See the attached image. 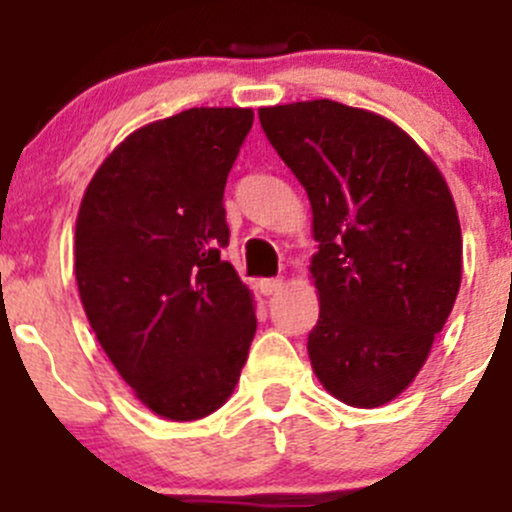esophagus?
<instances>
[{
    "label": "esophagus",
    "mask_w": 512,
    "mask_h": 512,
    "mask_svg": "<svg viewBox=\"0 0 512 512\" xmlns=\"http://www.w3.org/2000/svg\"><path fill=\"white\" fill-rule=\"evenodd\" d=\"M282 287H285V280H282V277H272V280L257 282V289H260V294H265V297L282 292Z\"/></svg>",
    "instance_id": "esophagus-1"
}]
</instances>
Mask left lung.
<instances>
[{
    "mask_svg": "<svg viewBox=\"0 0 512 512\" xmlns=\"http://www.w3.org/2000/svg\"><path fill=\"white\" fill-rule=\"evenodd\" d=\"M257 113L312 205L314 374L356 409L389 404L426 364L461 287L463 237L446 178L379 113L329 98Z\"/></svg>",
    "mask_w": 512,
    "mask_h": 512,
    "instance_id": "8db88e82",
    "label": "left lung"
}]
</instances>
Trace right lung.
<instances>
[{
    "instance_id": "obj_1",
    "label": "right lung",
    "mask_w": 512,
    "mask_h": 512,
    "mask_svg": "<svg viewBox=\"0 0 512 512\" xmlns=\"http://www.w3.org/2000/svg\"><path fill=\"white\" fill-rule=\"evenodd\" d=\"M252 108H188L138 128L81 198L74 270L98 344L136 399L198 421L235 391L255 299L220 247L223 193Z\"/></svg>"
}]
</instances>
